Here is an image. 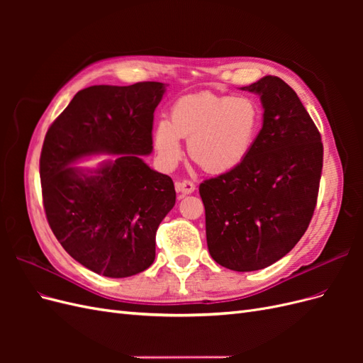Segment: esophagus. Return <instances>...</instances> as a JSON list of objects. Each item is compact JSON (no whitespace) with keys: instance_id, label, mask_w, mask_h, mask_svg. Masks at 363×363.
Here are the masks:
<instances>
[{"instance_id":"obj_1","label":"esophagus","mask_w":363,"mask_h":363,"mask_svg":"<svg viewBox=\"0 0 363 363\" xmlns=\"http://www.w3.org/2000/svg\"><path fill=\"white\" fill-rule=\"evenodd\" d=\"M175 191L188 195L195 191V184L191 180H179V182H175Z\"/></svg>"}]
</instances>
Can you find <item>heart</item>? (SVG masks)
Segmentation results:
<instances>
[{"label":"heart","instance_id":"obj_1","mask_svg":"<svg viewBox=\"0 0 363 363\" xmlns=\"http://www.w3.org/2000/svg\"><path fill=\"white\" fill-rule=\"evenodd\" d=\"M259 127L260 111L251 98L192 94L175 101L171 123L156 124L155 150L162 167L171 169L182 159V138L188 139V152L196 163L211 174H224L248 157Z\"/></svg>","mask_w":363,"mask_h":363}]
</instances>
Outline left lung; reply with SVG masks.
<instances>
[{"label": "left lung", "instance_id": "obj_1", "mask_svg": "<svg viewBox=\"0 0 363 363\" xmlns=\"http://www.w3.org/2000/svg\"><path fill=\"white\" fill-rule=\"evenodd\" d=\"M260 96L262 128L236 169L200 184L212 259L257 271L296 245L312 219L323 169L321 135L298 95L279 77L239 87Z\"/></svg>", "mask_w": 363, "mask_h": 363}]
</instances>
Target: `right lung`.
<instances>
[{
  "instance_id": "right-lung-1",
  "label": "right lung",
  "mask_w": 363,
  "mask_h": 363,
  "mask_svg": "<svg viewBox=\"0 0 363 363\" xmlns=\"http://www.w3.org/2000/svg\"><path fill=\"white\" fill-rule=\"evenodd\" d=\"M164 84L91 86L48 128L40 183L48 224L68 255L100 276L124 279L151 267L156 232L175 204L171 177L142 159ZM112 154L96 169L73 163Z\"/></svg>"
}]
</instances>
